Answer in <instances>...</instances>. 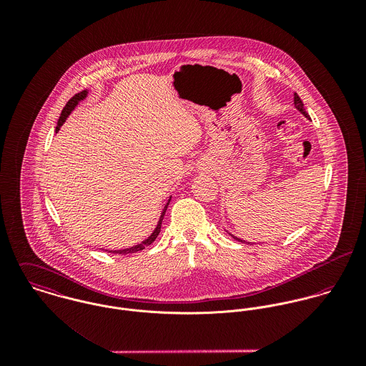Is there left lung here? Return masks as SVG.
Masks as SVG:
<instances>
[{
	"instance_id": "8db88e82",
	"label": "left lung",
	"mask_w": 366,
	"mask_h": 366,
	"mask_svg": "<svg viewBox=\"0 0 366 366\" xmlns=\"http://www.w3.org/2000/svg\"><path fill=\"white\" fill-rule=\"evenodd\" d=\"M295 107L297 108V111H300L306 118H309L310 119V117H309V114L306 112V109H305V104H303V102L300 100V97L297 96V93H295ZM234 239H237V241H239V242H247V241H242L241 238H237V237H234L232 234H229ZM247 244H251V242H247Z\"/></svg>"
}]
</instances>
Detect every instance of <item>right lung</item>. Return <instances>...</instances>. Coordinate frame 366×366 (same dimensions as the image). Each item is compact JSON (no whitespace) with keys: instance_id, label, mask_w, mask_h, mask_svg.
I'll list each match as a JSON object with an SVG mask.
<instances>
[{"instance_id":"obj_1","label":"right lung","mask_w":366,"mask_h":366,"mask_svg":"<svg viewBox=\"0 0 366 366\" xmlns=\"http://www.w3.org/2000/svg\"><path fill=\"white\" fill-rule=\"evenodd\" d=\"M89 96V90H83V92H80V93H77L76 96H73L69 102H67V104L64 105V108L61 109V114H60V117H59V121H57V125H56V132L60 129V127L64 124V121L67 119V117L74 111V108L79 105L80 102H83V100H86V97ZM170 200H172V196L169 197V200H167V203L164 204V207L162 209V212H160V217H159V221H157V227H155V229L152 231V234L147 238V239H144L142 242H139V244H137V245H134V247H129V248H124V249H114V251H108V252H112V254H135V252H139V251H142V249H145L147 247H149L155 239H157V235H159V232H160V227H162V221H163V217H164V212H166V209H167V206H169V203H170Z\"/></svg>"}]
</instances>
